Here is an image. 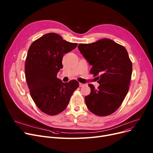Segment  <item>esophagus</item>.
<instances>
[{
  "label": "esophagus",
  "instance_id": "obj_1",
  "mask_svg": "<svg viewBox=\"0 0 153 153\" xmlns=\"http://www.w3.org/2000/svg\"><path fill=\"white\" fill-rule=\"evenodd\" d=\"M84 84L81 83V82H79V87H82V86H84Z\"/></svg>",
  "mask_w": 153,
  "mask_h": 153
}]
</instances>
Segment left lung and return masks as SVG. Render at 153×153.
I'll return each instance as SVG.
<instances>
[{
  "label": "left lung",
  "instance_id": "1",
  "mask_svg": "<svg viewBox=\"0 0 153 153\" xmlns=\"http://www.w3.org/2000/svg\"><path fill=\"white\" fill-rule=\"evenodd\" d=\"M78 49L92 66L91 73L99 75L97 89L89 84L91 91L85 97L87 107L98 116L112 114L122 105L129 90L132 62L126 50L107 38L90 44L80 43Z\"/></svg>",
  "mask_w": 153,
  "mask_h": 153
}]
</instances>
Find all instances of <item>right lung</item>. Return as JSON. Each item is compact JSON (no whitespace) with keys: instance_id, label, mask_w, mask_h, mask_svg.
Segmentation results:
<instances>
[{"instance_id":"add662e5","label":"right lung","mask_w":153,"mask_h":153,"mask_svg":"<svg viewBox=\"0 0 153 153\" xmlns=\"http://www.w3.org/2000/svg\"><path fill=\"white\" fill-rule=\"evenodd\" d=\"M57 33H46L30 45L25 61V77L36 105L49 115L60 114L67 107L79 87L76 80L64 83L57 78L62 68L64 54L77 47Z\"/></svg>"}]
</instances>
